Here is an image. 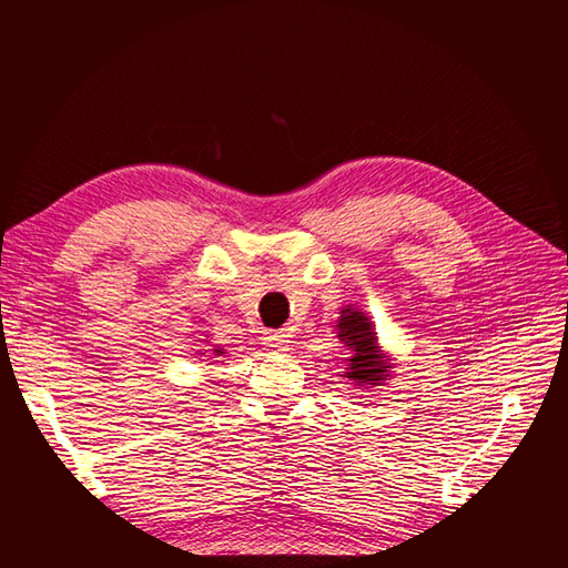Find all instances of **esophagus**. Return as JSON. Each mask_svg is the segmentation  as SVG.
I'll use <instances>...</instances> for the list:
<instances>
[{
	"label": "esophagus",
	"mask_w": 568,
	"mask_h": 568,
	"mask_svg": "<svg viewBox=\"0 0 568 568\" xmlns=\"http://www.w3.org/2000/svg\"><path fill=\"white\" fill-rule=\"evenodd\" d=\"M263 346L268 348L271 354H281V352H287L291 339H287V334H283V332H268L263 336Z\"/></svg>",
	"instance_id": "34e87169"
}]
</instances>
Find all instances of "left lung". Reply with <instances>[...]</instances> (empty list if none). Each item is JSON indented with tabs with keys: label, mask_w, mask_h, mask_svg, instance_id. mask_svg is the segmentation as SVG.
I'll list each match as a JSON object with an SVG mask.
<instances>
[{
	"label": "left lung",
	"mask_w": 568,
	"mask_h": 568,
	"mask_svg": "<svg viewBox=\"0 0 568 568\" xmlns=\"http://www.w3.org/2000/svg\"><path fill=\"white\" fill-rule=\"evenodd\" d=\"M336 327H339L342 342L354 352V356L348 358L346 378H352L356 383L378 385V381H383L385 371L390 366L383 361V354H378L376 332H373V324L368 322V317L364 312L342 310V320Z\"/></svg>",
	"instance_id": "1"
}]
</instances>
